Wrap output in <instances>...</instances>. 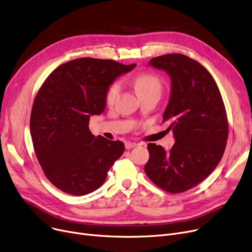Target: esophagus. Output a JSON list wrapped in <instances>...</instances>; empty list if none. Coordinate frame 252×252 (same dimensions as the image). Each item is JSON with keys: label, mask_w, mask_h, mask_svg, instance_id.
I'll use <instances>...</instances> for the list:
<instances>
[{"label": "esophagus", "mask_w": 252, "mask_h": 252, "mask_svg": "<svg viewBox=\"0 0 252 252\" xmlns=\"http://www.w3.org/2000/svg\"><path fill=\"white\" fill-rule=\"evenodd\" d=\"M137 143H133V142H126V149H131L137 146Z\"/></svg>", "instance_id": "1"}]
</instances>
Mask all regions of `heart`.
<instances>
[{
	"label": "heart",
	"mask_w": 252,
	"mask_h": 252,
	"mask_svg": "<svg viewBox=\"0 0 252 252\" xmlns=\"http://www.w3.org/2000/svg\"><path fill=\"white\" fill-rule=\"evenodd\" d=\"M135 90L139 94L140 97L146 96L149 94H160L162 89V82L161 79L155 74L152 73H143L137 75L133 81ZM121 83L114 82L112 83L106 92V102L111 104L117 98L119 92H121Z\"/></svg>",
	"instance_id": "1"
}]
</instances>
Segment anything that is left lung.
<instances>
[{"instance_id":"8db88e82","label":"left lung","mask_w":252,"mask_h":252,"mask_svg":"<svg viewBox=\"0 0 252 252\" xmlns=\"http://www.w3.org/2000/svg\"><path fill=\"white\" fill-rule=\"evenodd\" d=\"M153 67L170 77V95L163 113L176 143L167 152L148 144L145 173L169 193L187 191L210 175L226 148L229 126L220 90L197 61L182 54L151 59Z\"/></svg>"}]
</instances>
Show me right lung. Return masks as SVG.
I'll return each instance as SVG.
<instances>
[{"mask_svg": "<svg viewBox=\"0 0 252 252\" xmlns=\"http://www.w3.org/2000/svg\"><path fill=\"white\" fill-rule=\"evenodd\" d=\"M135 67L74 59L57 67L37 92L31 115L33 148L46 177L61 191L77 196L94 192L123 155V142L95 137L89 123L105 110L109 86Z\"/></svg>", "mask_w": 252, "mask_h": 252, "instance_id": "obj_1", "label": "right lung"}]
</instances>
